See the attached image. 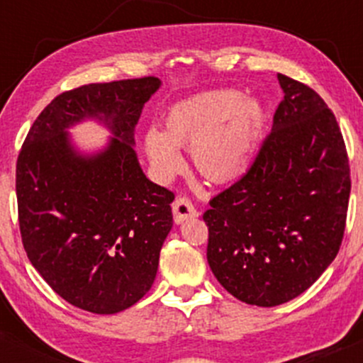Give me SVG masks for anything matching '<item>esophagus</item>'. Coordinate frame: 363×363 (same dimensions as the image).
<instances>
[{"mask_svg":"<svg viewBox=\"0 0 363 363\" xmlns=\"http://www.w3.org/2000/svg\"><path fill=\"white\" fill-rule=\"evenodd\" d=\"M172 213H174V222L176 223H182L186 222V220L198 216V211H196L194 205L189 201V199L184 198V196H182V198H177L176 201H174Z\"/></svg>","mask_w":363,"mask_h":363,"instance_id":"34e87169","label":"esophagus"}]
</instances>
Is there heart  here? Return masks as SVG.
Segmentation results:
<instances>
[{
	"label": "heart",
	"instance_id": "b5f03b06",
	"mask_svg": "<svg viewBox=\"0 0 363 363\" xmlns=\"http://www.w3.org/2000/svg\"><path fill=\"white\" fill-rule=\"evenodd\" d=\"M264 111L237 90H213L174 104L164 116V131L150 129L143 147L162 181L184 169L179 148H189L194 169L213 186L239 181L251 169L259 145Z\"/></svg>",
	"mask_w": 363,
	"mask_h": 363
}]
</instances>
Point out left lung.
I'll return each instance as SVG.
<instances>
[{"label": "left lung", "instance_id": "obj_1", "mask_svg": "<svg viewBox=\"0 0 363 363\" xmlns=\"http://www.w3.org/2000/svg\"><path fill=\"white\" fill-rule=\"evenodd\" d=\"M283 101L251 169L203 220L206 257L228 294L274 307L303 294L340 251L350 165L335 114L311 86L278 73Z\"/></svg>", "mask_w": 363, "mask_h": 363}]
</instances>
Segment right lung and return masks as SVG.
Wrapping results in <instances>:
<instances>
[{"instance_id":"1","label":"right lung","mask_w":363,"mask_h":363,"mask_svg":"<svg viewBox=\"0 0 363 363\" xmlns=\"http://www.w3.org/2000/svg\"><path fill=\"white\" fill-rule=\"evenodd\" d=\"M160 89L155 77L62 91L34 121L16 160L22 242L32 266L78 309L116 314L152 289L172 228V191L140 167L135 126ZM97 118L108 147L83 156L68 127Z\"/></svg>"}]
</instances>
